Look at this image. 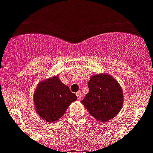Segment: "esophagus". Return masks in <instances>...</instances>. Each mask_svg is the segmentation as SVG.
<instances>
[{"label":"esophagus","mask_w":153,"mask_h":153,"mask_svg":"<svg viewBox=\"0 0 153 153\" xmlns=\"http://www.w3.org/2000/svg\"><path fill=\"white\" fill-rule=\"evenodd\" d=\"M76 95H77V97H78V98H79V100H81V99H82V94H81V92H80V91L77 92Z\"/></svg>","instance_id":"esophagus-1"}]
</instances>
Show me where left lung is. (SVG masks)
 I'll return each mask as SVG.
<instances>
[{
    "label": "left lung",
    "mask_w": 153,
    "mask_h": 153,
    "mask_svg": "<svg viewBox=\"0 0 153 153\" xmlns=\"http://www.w3.org/2000/svg\"><path fill=\"white\" fill-rule=\"evenodd\" d=\"M89 93L82 100L89 113L100 122L117 116L123 105L120 84L109 74H95L88 82Z\"/></svg>",
    "instance_id": "obj_1"
}]
</instances>
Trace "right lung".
<instances>
[{
    "mask_svg": "<svg viewBox=\"0 0 153 153\" xmlns=\"http://www.w3.org/2000/svg\"><path fill=\"white\" fill-rule=\"evenodd\" d=\"M77 96L68 86L54 76L37 85L34 92V104L37 114L43 120L55 122L64 114Z\"/></svg>",
    "mask_w": 153,
    "mask_h": 153,
    "instance_id": "right-lung-1",
    "label": "right lung"
}]
</instances>
